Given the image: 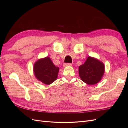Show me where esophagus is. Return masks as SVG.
Returning a JSON list of instances; mask_svg holds the SVG:
<instances>
[{
  "label": "esophagus",
  "instance_id": "34e87169",
  "mask_svg": "<svg viewBox=\"0 0 128 128\" xmlns=\"http://www.w3.org/2000/svg\"><path fill=\"white\" fill-rule=\"evenodd\" d=\"M72 66V64H70V63H67V64H64V67H67V66Z\"/></svg>",
  "mask_w": 128,
  "mask_h": 128
}]
</instances>
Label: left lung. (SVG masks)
I'll use <instances>...</instances> for the list:
<instances>
[{
    "label": "left lung",
    "mask_w": 128,
    "mask_h": 128,
    "mask_svg": "<svg viewBox=\"0 0 128 128\" xmlns=\"http://www.w3.org/2000/svg\"><path fill=\"white\" fill-rule=\"evenodd\" d=\"M104 72V64L96 58L88 56L78 68L79 76L88 85H94L102 80Z\"/></svg>",
    "instance_id": "8db88e82"
}]
</instances>
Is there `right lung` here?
Here are the masks:
<instances>
[{"mask_svg": "<svg viewBox=\"0 0 128 128\" xmlns=\"http://www.w3.org/2000/svg\"><path fill=\"white\" fill-rule=\"evenodd\" d=\"M33 68L36 78L45 84H51L58 78L59 68L53 64L48 56L38 59Z\"/></svg>", "mask_w": 128, "mask_h": 128, "instance_id": "right-lung-1", "label": "right lung"}]
</instances>
